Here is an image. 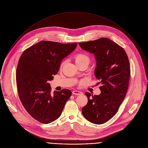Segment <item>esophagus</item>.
I'll list each match as a JSON object with an SVG mask.
<instances>
[{
	"instance_id": "34e87169",
	"label": "esophagus",
	"mask_w": 148,
	"mask_h": 148,
	"mask_svg": "<svg viewBox=\"0 0 148 148\" xmlns=\"http://www.w3.org/2000/svg\"><path fill=\"white\" fill-rule=\"evenodd\" d=\"M73 94H74V95H81L83 94V92L81 91H79V90H74L73 91Z\"/></svg>"
}]
</instances>
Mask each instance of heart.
Masks as SVG:
<instances>
[{"mask_svg":"<svg viewBox=\"0 0 148 148\" xmlns=\"http://www.w3.org/2000/svg\"><path fill=\"white\" fill-rule=\"evenodd\" d=\"M73 59L74 60L76 64L78 67L82 65H85L88 67L91 62V59L89 56L83 53H77L74 56ZM64 63V62H62V63L60 64V68L63 66Z\"/></svg>","mask_w":148,"mask_h":148,"instance_id":"b5f03b06","label":"heart"}]
</instances>
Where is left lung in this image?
Masks as SVG:
<instances>
[{"instance_id":"obj_1","label":"left lung","mask_w":148,"mask_h":148,"mask_svg":"<svg viewBox=\"0 0 148 148\" xmlns=\"http://www.w3.org/2000/svg\"><path fill=\"white\" fill-rule=\"evenodd\" d=\"M85 51L94 54L97 66L95 75L101 81L99 95L86 92L88 102L82 109L84 117L95 124H102L112 118L125 98L130 69L123 49L106 38L79 43Z\"/></svg>"}]
</instances>
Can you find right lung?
I'll list each match as a JSON object with an SVG mask.
<instances>
[{"instance_id": "right-lung-1", "label": "right lung", "mask_w": 148, "mask_h": 148, "mask_svg": "<svg viewBox=\"0 0 148 148\" xmlns=\"http://www.w3.org/2000/svg\"><path fill=\"white\" fill-rule=\"evenodd\" d=\"M77 46L42 40L25 50L19 58L16 74L19 97L30 116L41 123L59 118L71 95L68 89L52 94L49 82L58 72L61 61Z\"/></svg>"}]
</instances>
